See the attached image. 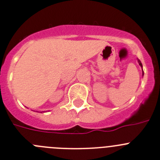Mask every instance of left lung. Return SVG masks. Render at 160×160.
<instances>
[{
	"label": "left lung",
	"mask_w": 160,
	"mask_h": 160,
	"mask_svg": "<svg viewBox=\"0 0 160 160\" xmlns=\"http://www.w3.org/2000/svg\"><path fill=\"white\" fill-rule=\"evenodd\" d=\"M137 61H138V63H139V65H140V66H141V68H142V76H143V75H144V72H143V70H142V65L141 62H140V60H139V59H137Z\"/></svg>",
	"instance_id": "8db88e82"
}]
</instances>
